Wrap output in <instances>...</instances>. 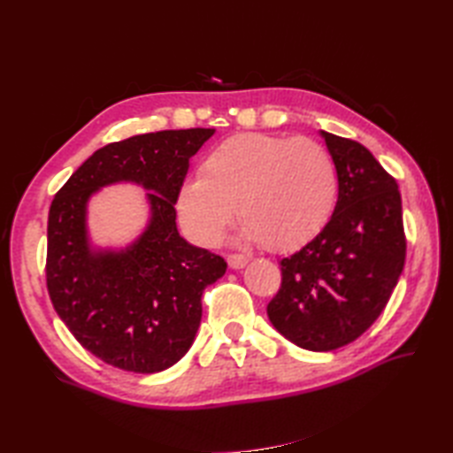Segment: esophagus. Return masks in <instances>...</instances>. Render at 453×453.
I'll return each mask as SVG.
<instances>
[{
  "instance_id": "1",
  "label": "esophagus",
  "mask_w": 453,
  "mask_h": 453,
  "mask_svg": "<svg viewBox=\"0 0 453 453\" xmlns=\"http://www.w3.org/2000/svg\"><path fill=\"white\" fill-rule=\"evenodd\" d=\"M247 263H249V257H245V255H239V253L227 255V265L232 268H243Z\"/></svg>"
}]
</instances>
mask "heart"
I'll use <instances>...</instances> for the list:
<instances>
[{
  "mask_svg": "<svg viewBox=\"0 0 453 453\" xmlns=\"http://www.w3.org/2000/svg\"><path fill=\"white\" fill-rule=\"evenodd\" d=\"M336 198L339 169L321 143L249 132L208 151L180 188L179 216L195 242L216 245L237 206L247 239L292 251L321 234Z\"/></svg>",
  "mask_w": 453,
  "mask_h": 453,
  "instance_id": "b5f03b06",
  "label": "heart"
}]
</instances>
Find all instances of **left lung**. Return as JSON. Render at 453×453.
<instances>
[{"mask_svg": "<svg viewBox=\"0 0 453 453\" xmlns=\"http://www.w3.org/2000/svg\"><path fill=\"white\" fill-rule=\"evenodd\" d=\"M339 169V200L321 234L280 261L268 319L305 350L350 344L378 319L407 253L397 180L362 143L321 132Z\"/></svg>", "mask_w": 453, "mask_h": 453, "instance_id": "left-lung-1", "label": "left lung"}]
</instances>
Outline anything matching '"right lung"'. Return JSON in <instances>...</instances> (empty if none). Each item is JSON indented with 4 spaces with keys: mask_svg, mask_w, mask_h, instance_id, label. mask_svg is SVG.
<instances>
[{
    "mask_svg": "<svg viewBox=\"0 0 453 453\" xmlns=\"http://www.w3.org/2000/svg\"><path fill=\"white\" fill-rule=\"evenodd\" d=\"M214 130H161L97 150L56 192L48 211L46 286L56 313L85 350L114 368L156 373L190 349L202 292L227 263L185 242L175 204L188 159ZM136 181L150 200V224L122 252H95L84 214L93 191Z\"/></svg>",
    "mask_w": 453,
    "mask_h": 453,
    "instance_id": "add662e5",
    "label": "right lung"
}]
</instances>
